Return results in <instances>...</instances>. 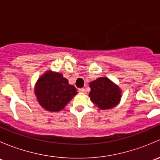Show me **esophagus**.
Returning <instances> with one entry per match:
<instances>
[{
  "label": "esophagus",
  "instance_id": "1",
  "mask_svg": "<svg viewBox=\"0 0 160 160\" xmlns=\"http://www.w3.org/2000/svg\"><path fill=\"white\" fill-rule=\"evenodd\" d=\"M78 91L81 93H86V90L84 88H80V89H79Z\"/></svg>",
  "mask_w": 160,
  "mask_h": 160
}]
</instances>
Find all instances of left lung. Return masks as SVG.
<instances>
[{
    "instance_id": "obj_1",
    "label": "left lung",
    "mask_w": 160,
    "mask_h": 160,
    "mask_svg": "<svg viewBox=\"0 0 160 160\" xmlns=\"http://www.w3.org/2000/svg\"><path fill=\"white\" fill-rule=\"evenodd\" d=\"M89 85L90 100L101 110L113 108L120 102L122 90L108 77H99Z\"/></svg>"
}]
</instances>
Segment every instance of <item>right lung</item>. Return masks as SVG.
I'll return each mask as SVG.
<instances>
[{
	"mask_svg": "<svg viewBox=\"0 0 160 160\" xmlns=\"http://www.w3.org/2000/svg\"><path fill=\"white\" fill-rule=\"evenodd\" d=\"M77 93L62 73L47 71L38 78L35 86V94L40 105L46 111L57 112Z\"/></svg>",
	"mask_w": 160,
	"mask_h": 160,
	"instance_id": "right-lung-1",
	"label": "right lung"
}]
</instances>
